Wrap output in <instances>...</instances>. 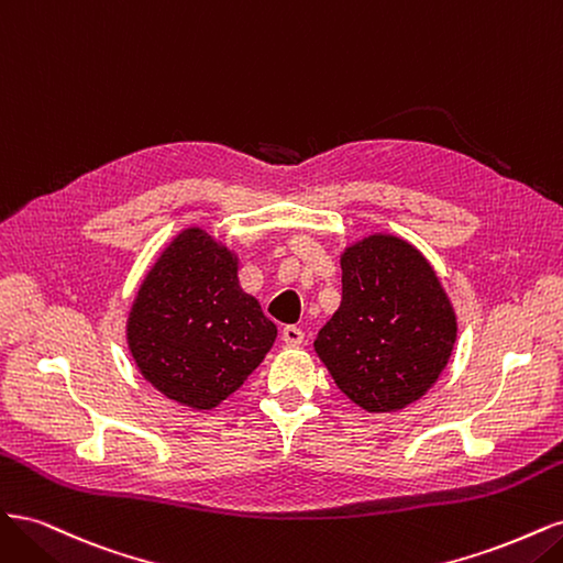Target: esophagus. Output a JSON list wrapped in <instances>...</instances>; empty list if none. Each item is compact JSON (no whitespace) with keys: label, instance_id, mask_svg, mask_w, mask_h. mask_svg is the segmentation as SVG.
<instances>
[{"label":"esophagus","instance_id":"esophagus-1","mask_svg":"<svg viewBox=\"0 0 563 563\" xmlns=\"http://www.w3.org/2000/svg\"><path fill=\"white\" fill-rule=\"evenodd\" d=\"M302 338H305L302 329H300V327H294V323H288V327L282 329V340H284L286 345H300Z\"/></svg>","mask_w":563,"mask_h":563}]
</instances>
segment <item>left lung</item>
<instances>
[{"mask_svg":"<svg viewBox=\"0 0 563 563\" xmlns=\"http://www.w3.org/2000/svg\"><path fill=\"white\" fill-rule=\"evenodd\" d=\"M343 302L314 340L340 391L368 413L418 401L455 345L453 305L424 255L371 234L340 255Z\"/></svg>","mask_w":563,"mask_h":563,"instance_id":"1","label":"left lung"}]
</instances>
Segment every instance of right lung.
Returning a JSON list of instances; mask_svg holds the SVG:
<instances>
[{
  "label": "right lung",
  "mask_w": 563,
  "mask_h": 563,
  "mask_svg": "<svg viewBox=\"0 0 563 563\" xmlns=\"http://www.w3.org/2000/svg\"><path fill=\"white\" fill-rule=\"evenodd\" d=\"M277 338L236 279L234 253L187 228L143 279L126 321L129 350L164 397L207 411L228 399Z\"/></svg>",
  "instance_id": "1"
}]
</instances>
